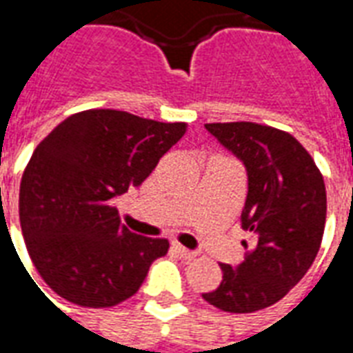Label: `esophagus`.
<instances>
[{
  "label": "esophagus",
  "mask_w": 353,
  "mask_h": 353,
  "mask_svg": "<svg viewBox=\"0 0 353 353\" xmlns=\"http://www.w3.org/2000/svg\"><path fill=\"white\" fill-rule=\"evenodd\" d=\"M174 248V252L179 255V257H183V259H194L196 257V252H192V250H187V248H183V245H179V244H174L172 245Z\"/></svg>",
  "instance_id": "esophagus-1"
}]
</instances>
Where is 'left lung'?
<instances>
[{"label":"left lung","mask_w":353,"mask_h":353,"mask_svg":"<svg viewBox=\"0 0 353 353\" xmlns=\"http://www.w3.org/2000/svg\"><path fill=\"white\" fill-rule=\"evenodd\" d=\"M206 130L244 164L240 215L252 234L245 259L221 265L223 280L204 301L232 314L263 310L288 295L318 255L327 215L323 177L291 134L257 123H214Z\"/></svg>","instance_id":"1"}]
</instances>
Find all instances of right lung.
<instances>
[{
    "label": "right lung",
    "instance_id": "right-lung-1",
    "mask_svg": "<svg viewBox=\"0 0 353 353\" xmlns=\"http://www.w3.org/2000/svg\"><path fill=\"white\" fill-rule=\"evenodd\" d=\"M185 132V123L90 109L68 117L37 145L20 183V227L54 293L108 308L141 288L168 240L130 232L111 200L143 183Z\"/></svg>",
    "mask_w": 353,
    "mask_h": 353
}]
</instances>
